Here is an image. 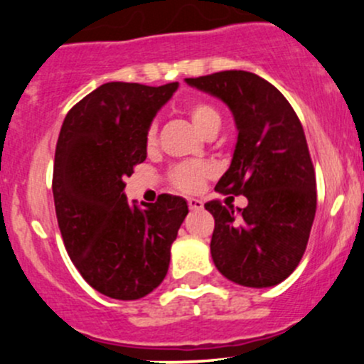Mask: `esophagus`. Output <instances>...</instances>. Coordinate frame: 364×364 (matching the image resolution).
Listing matches in <instances>:
<instances>
[{"label":"esophagus","instance_id":"obj_1","mask_svg":"<svg viewBox=\"0 0 364 364\" xmlns=\"http://www.w3.org/2000/svg\"><path fill=\"white\" fill-rule=\"evenodd\" d=\"M188 205H190L191 210H202L203 202L198 198H188Z\"/></svg>","mask_w":364,"mask_h":364}]
</instances>
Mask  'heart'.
<instances>
[{"label":"heart","mask_w":364,"mask_h":364,"mask_svg":"<svg viewBox=\"0 0 364 364\" xmlns=\"http://www.w3.org/2000/svg\"><path fill=\"white\" fill-rule=\"evenodd\" d=\"M186 111L191 123H193V127L198 129L203 136L220 129L223 118H220L219 111H217L212 104L198 101L190 104V106L186 107ZM154 144H156V124H152L147 133V145L152 147ZM208 173H210V171H208L205 164H200V162H188V164H179L171 171V181H173L174 186H178L179 190L195 191L202 186L203 179L208 176Z\"/></svg>","instance_id":"obj_1"}]
</instances>
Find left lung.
<instances>
[{
  "label": "left lung",
  "instance_id": "obj_1",
  "mask_svg": "<svg viewBox=\"0 0 364 364\" xmlns=\"http://www.w3.org/2000/svg\"><path fill=\"white\" fill-rule=\"evenodd\" d=\"M223 101L236 124V145L217 191L245 195L248 205L208 202L217 270L245 287H272L298 267L316 210L315 171L301 123L272 83L243 70L185 78Z\"/></svg>",
  "mask_w": 364,
  "mask_h": 364
}]
</instances>
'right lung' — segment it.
Returning a JSON list of instances; mask_svg holds the SVG:
<instances>
[{"label":"right lung","instance_id":"right-lung-1","mask_svg":"<svg viewBox=\"0 0 364 364\" xmlns=\"http://www.w3.org/2000/svg\"><path fill=\"white\" fill-rule=\"evenodd\" d=\"M178 87L104 83L63 121L53 174L58 225L73 265L107 298L140 299L168 274L186 200L161 195L139 208L123 179L147 159L150 124Z\"/></svg>","mask_w":364,"mask_h":364}]
</instances>
